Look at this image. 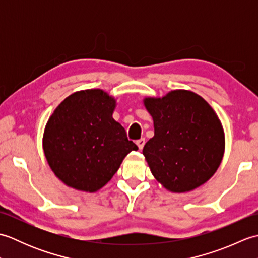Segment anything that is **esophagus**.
Returning <instances> with one entry per match:
<instances>
[{
	"label": "esophagus",
	"mask_w": 258,
	"mask_h": 258,
	"mask_svg": "<svg viewBox=\"0 0 258 258\" xmlns=\"http://www.w3.org/2000/svg\"><path fill=\"white\" fill-rule=\"evenodd\" d=\"M136 144H138L140 150H143V147L145 145V139H140L139 141H136Z\"/></svg>",
	"instance_id": "1"
}]
</instances>
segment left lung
Instances as JSON below:
<instances>
[{"instance_id": "obj_1", "label": "left lung", "mask_w": 258, "mask_h": 258, "mask_svg": "<svg viewBox=\"0 0 258 258\" xmlns=\"http://www.w3.org/2000/svg\"><path fill=\"white\" fill-rule=\"evenodd\" d=\"M154 136L143 155L157 182L173 193L193 190L210 179L225 150L216 113L196 93L176 90L163 97H146Z\"/></svg>"}]
</instances>
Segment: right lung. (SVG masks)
<instances>
[{
	"label": "right lung",
	"instance_id": "obj_1",
	"mask_svg": "<svg viewBox=\"0 0 258 258\" xmlns=\"http://www.w3.org/2000/svg\"><path fill=\"white\" fill-rule=\"evenodd\" d=\"M115 105V98L102 90L80 91L48 118L43 150L65 185L94 193L111 180L130 152L139 150L113 118Z\"/></svg>",
	"mask_w": 258,
	"mask_h": 258
}]
</instances>
